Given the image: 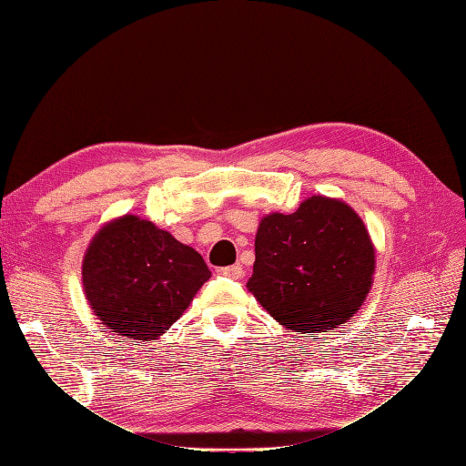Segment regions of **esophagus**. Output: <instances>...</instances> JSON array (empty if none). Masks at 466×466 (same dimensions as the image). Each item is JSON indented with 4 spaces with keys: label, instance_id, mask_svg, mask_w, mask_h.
Returning a JSON list of instances; mask_svg holds the SVG:
<instances>
[{
    "label": "esophagus",
    "instance_id": "1",
    "mask_svg": "<svg viewBox=\"0 0 466 466\" xmlns=\"http://www.w3.org/2000/svg\"><path fill=\"white\" fill-rule=\"evenodd\" d=\"M218 274L223 278H229V279H241L245 272L241 266H228V268H219Z\"/></svg>",
    "mask_w": 466,
    "mask_h": 466
}]
</instances>
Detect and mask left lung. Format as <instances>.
<instances>
[{"mask_svg": "<svg viewBox=\"0 0 466 466\" xmlns=\"http://www.w3.org/2000/svg\"><path fill=\"white\" fill-rule=\"evenodd\" d=\"M248 291L293 332H327L354 317L373 284L375 248L346 202L311 196L260 219Z\"/></svg>", "mask_w": 466, "mask_h": 466, "instance_id": "left-lung-1", "label": "left lung"}]
</instances>
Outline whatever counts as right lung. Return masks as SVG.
<instances>
[{"label":"right lung","mask_w":466,"mask_h":466,"mask_svg":"<svg viewBox=\"0 0 466 466\" xmlns=\"http://www.w3.org/2000/svg\"><path fill=\"white\" fill-rule=\"evenodd\" d=\"M81 276L95 317L110 332L151 342L187 311L211 272L168 231L122 216L93 237Z\"/></svg>","instance_id":"right-lung-1"}]
</instances>
